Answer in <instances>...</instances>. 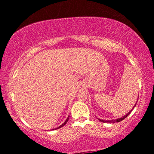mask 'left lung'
<instances>
[{"mask_svg":"<svg viewBox=\"0 0 154 154\" xmlns=\"http://www.w3.org/2000/svg\"><path fill=\"white\" fill-rule=\"evenodd\" d=\"M138 97H139V96H138ZM137 103H135V105H134V106H133V108H132L131 110H130L128 113H126V115H125L124 116H122V118H118V119H112V120H104V119H99V118H98V119L100 122H103V123H116V122H121V121H122L124 119H125L126 118V117L128 116V115L131 113L132 112V109H133L134 107H135V106L137 105Z\"/></svg>","mask_w":154,"mask_h":154,"instance_id":"8db88e82","label":"left lung"}]
</instances>
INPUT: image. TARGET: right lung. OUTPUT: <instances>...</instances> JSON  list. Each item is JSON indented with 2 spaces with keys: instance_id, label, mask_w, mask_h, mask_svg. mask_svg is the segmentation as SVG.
I'll return each instance as SVG.
<instances>
[{
  "instance_id": "right-lung-1",
  "label": "right lung",
  "mask_w": 154,
  "mask_h": 154,
  "mask_svg": "<svg viewBox=\"0 0 154 154\" xmlns=\"http://www.w3.org/2000/svg\"><path fill=\"white\" fill-rule=\"evenodd\" d=\"M69 117H68V118H67V119H66V120H65V122H64V123H63V124H62V125H60V126H58V128H56L52 129V130H56V129H59V128H62V126H64V125L66 124V122H67L68 121H69Z\"/></svg>"
}]
</instances>
